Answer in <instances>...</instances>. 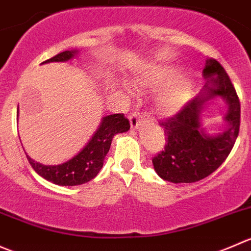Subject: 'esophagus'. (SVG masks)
I'll use <instances>...</instances> for the list:
<instances>
[{"instance_id": "34e87169", "label": "esophagus", "mask_w": 251, "mask_h": 251, "mask_svg": "<svg viewBox=\"0 0 251 251\" xmlns=\"http://www.w3.org/2000/svg\"><path fill=\"white\" fill-rule=\"evenodd\" d=\"M145 117L141 112H133L130 116H129V121H130V126L133 129H136L140 125L141 120Z\"/></svg>"}]
</instances>
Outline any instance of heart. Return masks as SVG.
Returning <instances> with one entry per match:
<instances>
[{"instance_id": "b5f03b06", "label": "heart", "mask_w": 251, "mask_h": 251, "mask_svg": "<svg viewBox=\"0 0 251 251\" xmlns=\"http://www.w3.org/2000/svg\"><path fill=\"white\" fill-rule=\"evenodd\" d=\"M178 71L172 66H150L134 78L133 84L138 90L158 89L172 80ZM192 80L185 76L175 79L158 95L157 105L165 112H172L179 108L192 93Z\"/></svg>"}]
</instances>
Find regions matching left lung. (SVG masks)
Returning a JSON list of instances; mask_svg holds the SVG:
<instances>
[{"instance_id": "1", "label": "left lung", "mask_w": 251, "mask_h": 251, "mask_svg": "<svg viewBox=\"0 0 251 251\" xmlns=\"http://www.w3.org/2000/svg\"><path fill=\"white\" fill-rule=\"evenodd\" d=\"M204 93L190 100L173 117L160 122L166 135L165 149L152 158L153 168L162 179L172 183H194L215 172L228 157L240 126V101L225 68L215 58L206 61ZM222 96L228 102V126L215 137L200 129L199 116L204 102Z\"/></svg>"}]
</instances>
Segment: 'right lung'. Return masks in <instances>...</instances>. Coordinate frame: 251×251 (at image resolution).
Instances as JSON below:
<instances>
[{
  "label": "right lung",
  "instance_id": "add662e5",
  "mask_svg": "<svg viewBox=\"0 0 251 251\" xmlns=\"http://www.w3.org/2000/svg\"><path fill=\"white\" fill-rule=\"evenodd\" d=\"M76 52L78 51L75 50L63 51L52 58L44 61L42 63L68 61L74 54H76ZM129 128H130V123L123 113L106 116L102 120L100 128L96 130L85 148L67 162L58 166H45L31 160L28 155H26V158L34 171L49 182L58 185L84 184L95 178L99 171L102 168L103 158L110 150L113 136L118 133H125Z\"/></svg>",
  "mask_w": 251,
  "mask_h": 251
}]
</instances>
